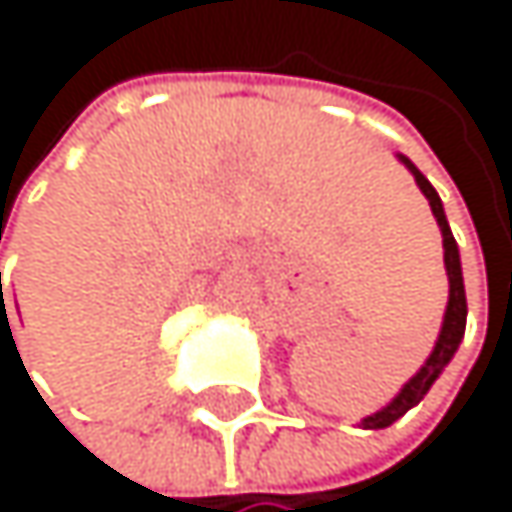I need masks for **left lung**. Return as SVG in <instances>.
<instances>
[{"label":"left lung","mask_w":512,"mask_h":512,"mask_svg":"<svg viewBox=\"0 0 512 512\" xmlns=\"http://www.w3.org/2000/svg\"><path fill=\"white\" fill-rule=\"evenodd\" d=\"M399 159L408 165V171H411V174H415V181H418L421 193L427 196V202H430V208H433V218H436V224H439V230H442L445 270H448V307H445V322H442L439 341H436V347H433L430 359L421 365L418 375L402 387V393H399L387 408H381L378 415H371V418H365V421H362V427H368V430L390 427L393 421H399V418L405 415V411H408L411 405H418V402L427 396V390H430V387H433V381L442 375V368L448 365V359L455 356V350H458V344H461V338H464V325H467V294H464V276H461V254H458V242H455V236H451V230H448V221H445L442 202H439L436 190L430 187V181L424 178V174H421L415 165H411L405 156H399Z\"/></svg>","instance_id":"obj_1"}]
</instances>
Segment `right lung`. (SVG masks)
I'll return each instance as SVG.
<instances>
[{
	"instance_id": "right-lung-1",
	"label": "right lung",
	"mask_w": 512,
	"mask_h": 512,
	"mask_svg": "<svg viewBox=\"0 0 512 512\" xmlns=\"http://www.w3.org/2000/svg\"><path fill=\"white\" fill-rule=\"evenodd\" d=\"M0 285H2V276H0ZM0 294H2V288H0Z\"/></svg>"
}]
</instances>
